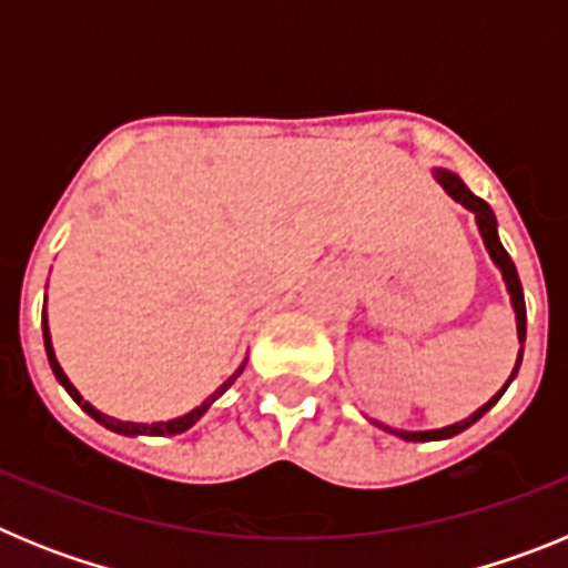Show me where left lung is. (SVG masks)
<instances>
[{"mask_svg": "<svg viewBox=\"0 0 568 568\" xmlns=\"http://www.w3.org/2000/svg\"><path fill=\"white\" fill-rule=\"evenodd\" d=\"M435 179H438L440 187H444L446 193L453 195L455 202L464 204L466 210H471V213H475V222H478L480 235H484L486 250H489L491 261H495V264H498V267H500V275H504V281H506V290H509V295H511V307H515V321H518V338H520V344H524V341H526L524 287H520L518 270H515V264H511L509 253H506L504 244H500V239H498V222H495V213H491V207L484 202V199H478V195L471 193V190L466 187L464 182H460L458 175L449 173V170H435ZM518 366H520V355H518V364H515V369H511L509 381H506V386H509L511 378L518 375ZM506 386H504V389H500L498 395H491V398L486 400L484 406H480L478 413H471L469 418L458 420V424H453V426H444V429H426V433H398V429H389V426H384V424H378V426H384L386 433H395V435H398V438H404V440H444V438H453V435H458V433H464V429H469V426L475 424V420L484 418V415L489 413L491 406L498 404L500 395L506 393Z\"/></svg>", "mask_w": 568, "mask_h": 568, "instance_id": "left-lung-1", "label": "left lung"}]
</instances>
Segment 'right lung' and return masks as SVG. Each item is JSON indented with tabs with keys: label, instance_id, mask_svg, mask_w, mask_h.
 <instances>
[{
	"label": "right lung",
	"instance_id": "add662e5",
	"mask_svg": "<svg viewBox=\"0 0 568 568\" xmlns=\"http://www.w3.org/2000/svg\"><path fill=\"white\" fill-rule=\"evenodd\" d=\"M42 335H44V349H48V361H50V369H53V375H57V381L59 384L64 386V389H68V395L73 400H77L79 406H82L84 413L90 415V418L93 420H99V424L102 426H108L110 433H119V435H179V433H187L190 426L195 424V420L202 418L204 413H207L210 406H213V400L219 398V395L222 393H227L230 386L235 384V378H239L241 373H244V366H247V358L241 361V366L239 369H235L233 375H230L227 381H224L222 386H219V389H215L213 395H210L207 400H204L202 406H195L193 413H187V415H182V418H173V420H159V424H133V420H119V418H110V415H104V413H99L97 406L93 404H88V400L82 398V395H79V389L73 384H70L68 381V375L62 373V366H59V361H57V355H53V344H50V329H48V315L42 313Z\"/></svg>",
	"mask_w": 568,
	"mask_h": 568
}]
</instances>
